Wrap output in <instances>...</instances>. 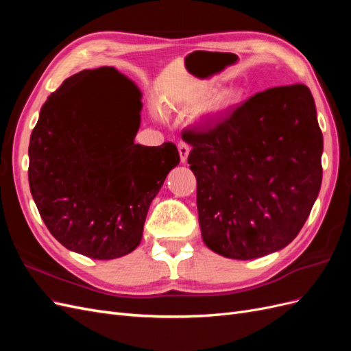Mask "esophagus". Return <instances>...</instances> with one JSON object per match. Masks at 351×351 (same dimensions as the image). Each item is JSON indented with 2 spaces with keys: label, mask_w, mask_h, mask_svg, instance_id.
<instances>
[{
  "label": "esophagus",
  "mask_w": 351,
  "mask_h": 351,
  "mask_svg": "<svg viewBox=\"0 0 351 351\" xmlns=\"http://www.w3.org/2000/svg\"><path fill=\"white\" fill-rule=\"evenodd\" d=\"M177 147H178L180 158H182V162L184 164L187 161V156H189V152H190V146L186 142H178Z\"/></svg>",
  "instance_id": "obj_1"
}]
</instances>
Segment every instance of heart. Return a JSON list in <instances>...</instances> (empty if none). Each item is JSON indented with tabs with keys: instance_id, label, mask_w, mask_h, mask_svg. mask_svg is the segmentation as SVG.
I'll return each mask as SVG.
<instances>
[{
	"instance_id": "heart-1",
	"label": "heart",
	"mask_w": 351,
	"mask_h": 351,
	"mask_svg": "<svg viewBox=\"0 0 351 351\" xmlns=\"http://www.w3.org/2000/svg\"><path fill=\"white\" fill-rule=\"evenodd\" d=\"M243 101V92L237 88H224L212 93L209 86H204L189 95V98L184 101L186 107H199L204 105L200 110L202 119H209L219 114L230 111L232 107H236ZM158 119H161L162 112L155 111Z\"/></svg>"
}]
</instances>
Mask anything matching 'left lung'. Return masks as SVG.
<instances>
[{
	"label": "left lung",
	"mask_w": 351,
	"mask_h": 351,
	"mask_svg": "<svg viewBox=\"0 0 351 351\" xmlns=\"http://www.w3.org/2000/svg\"><path fill=\"white\" fill-rule=\"evenodd\" d=\"M182 137L192 146L199 226L212 252L256 259L295 239L322 183L324 139L309 88L258 92Z\"/></svg>",
	"instance_id": "left-lung-1"
}]
</instances>
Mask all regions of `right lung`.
Returning a JSON list of instances; mask_svg holds the SVG:
<instances>
[{
    "mask_svg": "<svg viewBox=\"0 0 351 351\" xmlns=\"http://www.w3.org/2000/svg\"><path fill=\"white\" fill-rule=\"evenodd\" d=\"M99 70L66 79L40 108L29 143V186L62 246L108 261L139 246L147 209L180 155L171 142L134 143L142 92L110 67L124 97L108 99L97 86Z\"/></svg>",
    "mask_w": 351,
    "mask_h": 351,
    "instance_id": "add662e5",
    "label": "right lung"
}]
</instances>
